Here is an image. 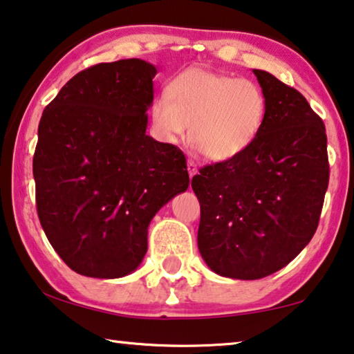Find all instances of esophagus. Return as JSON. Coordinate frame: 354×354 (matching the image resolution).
<instances>
[{"label":"esophagus","mask_w":354,"mask_h":354,"mask_svg":"<svg viewBox=\"0 0 354 354\" xmlns=\"http://www.w3.org/2000/svg\"><path fill=\"white\" fill-rule=\"evenodd\" d=\"M187 169H188L189 177H194L196 174H198V166H196V162H194L193 160H188V162H187Z\"/></svg>","instance_id":"1"}]
</instances>
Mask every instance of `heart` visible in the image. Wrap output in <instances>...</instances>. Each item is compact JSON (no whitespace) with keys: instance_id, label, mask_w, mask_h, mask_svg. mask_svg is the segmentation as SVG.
Masks as SVG:
<instances>
[{"instance_id":"heart-1","label":"heart","mask_w":354,"mask_h":354,"mask_svg":"<svg viewBox=\"0 0 354 354\" xmlns=\"http://www.w3.org/2000/svg\"><path fill=\"white\" fill-rule=\"evenodd\" d=\"M166 95L155 97L150 120L165 142L189 138L214 161L247 151L263 131L268 96L252 79L193 66L174 75Z\"/></svg>"}]
</instances>
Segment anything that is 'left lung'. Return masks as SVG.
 <instances>
[{
  "instance_id": "left-lung-1",
  "label": "left lung",
  "mask_w": 354,
  "mask_h": 354,
  "mask_svg": "<svg viewBox=\"0 0 354 354\" xmlns=\"http://www.w3.org/2000/svg\"><path fill=\"white\" fill-rule=\"evenodd\" d=\"M253 73L269 104L259 138L192 180L201 204V257L215 274L237 280L268 277L302 252L329 183L322 118L297 90L266 71Z\"/></svg>"
}]
</instances>
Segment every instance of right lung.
<instances>
[{"label": "right lung", "mask_w": 354, "mask_h": 354, "mask_svg": "<svg viewBox=\"0 0 354 354\" xmlns=\"http://www.w3.org/2000/svg\"><path fill=\"white\" fill-rule=\"evenodd\" d=\"M156 68L139 58L75 74L42 112L36 207L71 269L120 279L139 268L149 225L189 177L182 150L147 131Z\"/></svg>", "instance_id": "obj_1"}]
</instances>
